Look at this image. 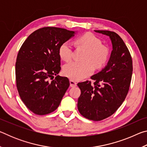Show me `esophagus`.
Segmentation results:
<instances>
[{
	"instance_id": "obj_1",
	"label": "esophagus",
	"mask_w": 147,
	"mask_h": 147,
	"mask_svg": "<svg viewBox=\"0 0 147 147\" xmlns=\"http://www.w3.org/2000/svg\"><path fill=\"white\" fill-rule=\"evenodd\" d=\"M70 86L71 88H74V87H76L77 86V84L76 82H74V80H70Z\"/></svg>"
}]
</instances>
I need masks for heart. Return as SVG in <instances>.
Returning a JSON list of instances; mask_svg holds the SVG:
<instances>
[{
    "mask_svg": "<svg viewBox=\"0 0 147 147\" xmlns=\"http://www.w3.org/2000/svg\"><path fill=\"white\" fill-rule=\"evenodd\" d=\"M77 45L86 49L82 61H71L63 67V73L73 80H80L93 73L94 67L99 69L106 63L109 50L102 45V41L94 34L88 33L75 40ZM59 55L63 60L70 61L73 55V47L70 42L64 41L59 48Z\"/></svg>",
    "mask_w": 147,
    "mask_h": 147,
    "instance_id": "b5f03b06",
    "label": "heart"
}]
</instances>
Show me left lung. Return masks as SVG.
<instances>
[{
	"instance_id": "left-lung-1",
	"label": "left lung",
	"mask_w": 147,
	"mask_h": 147,
	"mask_svg": "<svg viewBox=\"0 0 147 147\" xmlns=\"http://www.w3.org/2000/svg\"><path fill=\"white\" fill-rule=\"evenodd\" d=\"M108 36L112 44L110 58L105 67L77 85L81 90L78 100L79 112L89 120L98 121L111 116L125 99L130 88L133 67L127 47L117 34L108 30H94Z\"/></svg>"
}]
</instances>
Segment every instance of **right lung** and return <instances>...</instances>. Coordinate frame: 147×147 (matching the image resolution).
<instances>
[{
	"instance_id": "1",
	"label": "right lung",
	"mask_w": 147,
	"mask_h": 147,
	"mask_svg": "<svg viewBox=\"0 0 147 147\" xmlns=\"http://www.w3.org/2000/svg\"><path fill=\"white\" fill-rule=\"evenodd\" d=\"M75 34L44 27L30 35L20 49L16 63L17 88L22 101L35 114L47 115L56 110L69 87V79L58 75L61 70L59 48Z\"/></svg>"
}]
</instances>
